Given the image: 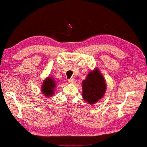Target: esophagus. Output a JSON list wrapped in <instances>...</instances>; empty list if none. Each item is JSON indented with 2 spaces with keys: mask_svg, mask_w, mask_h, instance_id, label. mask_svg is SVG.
<instances>
[{
  "mask_svg": "<svg viewBox=\"0 0 147 147\" xmlns=\"http://www.w3.org/2000/svg\"><path fill=\"white\" fill-rule=\"evenodd\" d=\"M68 82L70 83V84H74L75 82H76V79L72 78V79H70L68 80Z\"/></svg>",
  "mask_w": 147,
  "mask_h": 147,
  "instance_id": "34e87169",
  "label": "esophagus"
}]
</instances>
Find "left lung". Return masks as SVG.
I'll return each instance as SVG.
<instances>
[{"mask_svg":"<svg viewBox=\"0 0 147 147\" xmlns=\"http://www.w3.org/2000/svg\"><path fill=\"white\" fill-rule=\"evenodd\" d=\"M82 96L88 104H95L104 97L107 89L106 82L97 67L87 75L82 82Z\"/></svg>","mask_w":147,"mask_h":147,"instance_id":"1","label":"left lung"}]
</instances>
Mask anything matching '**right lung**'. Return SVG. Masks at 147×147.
<instances>
[{"instance_id":"obj_1","label":"right lung","mask_w":147,"mask_h":147,"mask_svg":"<svg viewBox=\"0 0 147 147\" xmlns=\"http://www.w3.org/2000/svg\"><path fill=\"white\" fill-rule=\"evenodd\" d=\"M56 87V82L52 77H47L44 80L41 84V91L46 97H51L54 95L55 88Z\"/></svg>"}]
</instances>
